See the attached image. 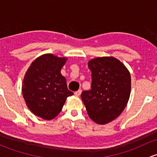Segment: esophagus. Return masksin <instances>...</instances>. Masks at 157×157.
I'll return each instance as SVG.
<instances>
[{"label": "esophagus", "mask_w": 157, "mask_h": 157, "mask_svg": "<svg viewBox=\"0 0 157 157\" xmlns=\"http://www.w3.org/2000/svg\"><path fill=\"white\" fill-rule=\"evenodd\" d=\"M81 93H82V90H78L77 91H76L75 93H74V95H75V96H79L80 94H81Z\"/></svg>", "instance_id": "34e87169"}]
</instances>
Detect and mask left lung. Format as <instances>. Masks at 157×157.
Returning a JSON list of instances; mask_svg holds the SVG:
<instances>
[{
    "label": "left lung",
    "instance_id": "1",
    "mask_svg": "<svg viewBox=\"0 0 157 157\" xmlns=\"http://www.w3.org/2000/svg\"><path fill=\"white\" fill-rule=\"evenodd\" d=\"M91 90L83 91L81 99L89 117L99 124L111 122L127 105L131 94V74L114 57L90 60Z\"/></svg>",
    "mask_w": 157,
    "mask_h": 157
}]
</instances>
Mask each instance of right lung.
I'll return each instance as SVG.
<instances>
[{
    "label": "right lung",
    "mask_w": 157,
    "mask_h": 157,
    "mask_svg": "<svg viewBox=\"0 0 157 157\" xmlns=\"http://www.w3.org/2000/svg\"><path fill=\"white\" fill-rule=\"evenodd\" d=\"M67 61L45 54L36 58L25 74L22 92L26 105L34 115L45 120L57 116L68 96L74 93L67 89L61 70Z\"/></svg>",
    "instance_id": "add662e5"
}]
</instances>
